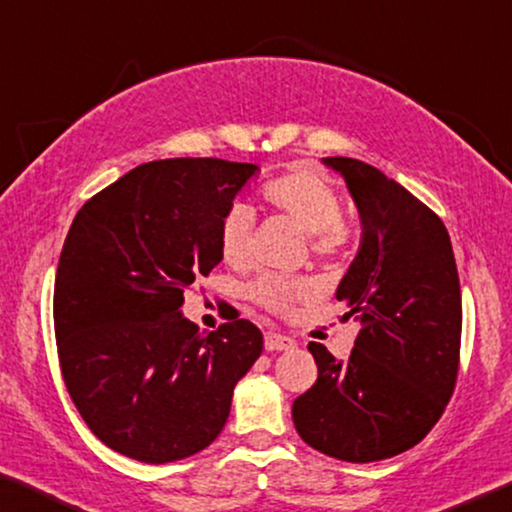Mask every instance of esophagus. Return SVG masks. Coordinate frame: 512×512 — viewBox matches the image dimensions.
Listing matches in <instances>:
<instances>
[{"instance_id":"obj_1","label":"esophagus","mask_w":512,"mask_h":512,"mask_svg":"<svg viewBox=\"0 0 512 512\" xmlns=\"http://www.w3.org/2000/svg\"><path fill=\"white\" fill-rule=\"evenodd\" d=\"M296 342L292 338H287V335L276 333V331H269L264 335V347L266 352H287V349H294Z\"/></svg>"}]
</instances>
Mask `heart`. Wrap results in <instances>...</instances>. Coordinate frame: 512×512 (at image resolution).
<instances>
[{
	"instance_id": "1",
	"label": "heart",
	"mask_w": 512,
	"mask_h": 512,
	"mask_svg": "<svg viewBox=\"0 0 512 512\" xmlns=\"http://www.w3.org/2000/svg\"><path fill=\"white\" fill-rule=\"evenodd\" d=\"M262 197L273 209L285 213L310 234V248L319 257L342 253L349 243V230L342 220L340 195L329 181L310 170H292L264 183ZM253 211L246 204H234L225 211L218 227L220 255L230 266L246 269L253 262ZM315 285L305 278L262 276L250 296L266 310L287 315L296 303L315 296Z\"/></svg>"
}]
</instances>
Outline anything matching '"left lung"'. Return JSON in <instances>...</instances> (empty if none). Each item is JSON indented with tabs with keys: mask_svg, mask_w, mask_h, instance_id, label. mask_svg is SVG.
<instances>
[{
	"mask_svg": "<svg viewBox=\"0 0 512 512\" xmlns=\"http://www.w3.org/2000/svg\"><path fill=\"white\" fill-rule=\"evenodd\" d=\"M361 213V248L335 299L361 324L347 361L308 349L317 381L294 400L315 451L377 462L414 448L444 414L460 370L462 294L446 225L398 181L356 158H324Z\"/></svg>",
	"mask_w": 512,
	"mask_h": 512,
	"instance_id": "8db88e82",
	"label": "left lung"
}]
</instances>
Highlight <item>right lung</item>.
<instances>
[{"instance_id": "1", "label": "right lung", "mask_w": 512, "mask_h": 512, "mask_svg": "<svg viewBox=\"0 0 512 512\" xmlns=\"http://www.w3.org/2000/svg\"><path fill=\"white\" fill-rule=\"evenodd\" d=\"M257 165H137L78 211L55 278L61 377L89 430L133 460L195 455L227 423L236 381L264 349L239 315L202 333L183 292L223 255L218 227Z\"/></svg>"}]
</instances>
